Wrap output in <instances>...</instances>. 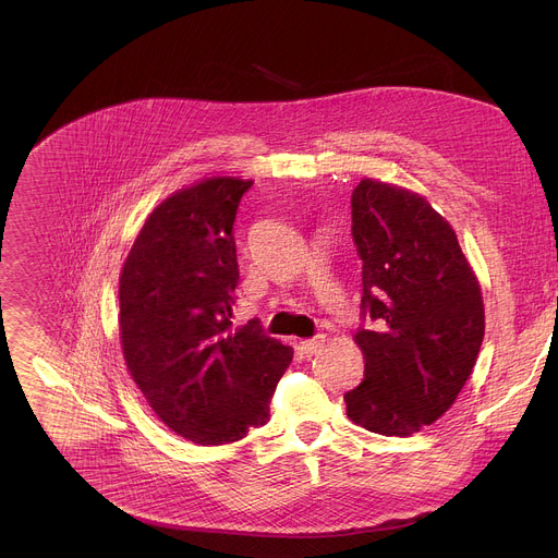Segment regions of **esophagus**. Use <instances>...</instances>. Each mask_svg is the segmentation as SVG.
I'll list each match as a JSON object with an SVG mask.
<instances>
[{"mask_svg":"<svg viewBox=\"0 0 558 558\" xmlns=\"http://www.w3.org/2000/svg\"><path fill=\"white\" fill-rule=\"evenodd\" d=\"M323 342H325V336H315V338H311V340H302V342H300V349H302V353L308 357V355H313L317 349H320Z\"/></svg>","mask_w":558,"mask_h":558,"instance_id":"esophagus-1","label":"esophagus"}]
</instances>
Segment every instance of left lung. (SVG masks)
<instances>
[{"label": "left lung", "instance_id": "left-lung-1", "mask_svg": "<svg viewBox=\"0 0 558 558\" xmlns=\"http://www.w3.org/2000/svg\"><path fill=\"white\" fill-rule=\"evenodd\" d=\"M351 218L364 379L344 395L347 415L371 433L409 437L454 404L472 373L486 329L482 289L452 227L420 194L364 179Z\"/></svg>", "mask_w": 558, "mask_h": 558}]
</instances>
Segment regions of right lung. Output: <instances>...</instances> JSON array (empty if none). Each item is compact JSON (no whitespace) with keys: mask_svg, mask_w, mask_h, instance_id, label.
Wrapping results in <instances>:
<instances>
[{"mask_svg":"<svg viewBox=\"0 0 558 558\" xmlns=\"http://www.w3.org/2000/svg\"><path fill=\"white\" fill-rule=\"evenodd\" d=\"M252 181L209 179L145 220L119 280L128 371L177 435L220 446L269 422L291 347L258 320L231 327L238 287L233 220Z\"/></svg>","mask_w":558,"mask_h":558,"instance_id":"obj_1","label":"right lung"}]
</instances>
